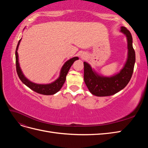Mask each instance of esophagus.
<instances>
[{
    "label": "esophagus",
    "instance_id": "34e87169",
    "mask_svg": "<svg viewBox=\"0 0 148 148\" xmlns=\"http://www.w3.org/2000/svg\"><path fill=\"white\" fill-rule=\"evenodd\" d=\"M86 54H85L84 53H82V54L80 55V57H81V58H83V59H84V58L86 57Z\"/></svg>",
    "mask_w": 148,
    "mask_h": 148
}]
</instances>
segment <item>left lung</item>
I'll use <instances>...</instances> for the list:
<instances>
[{"instance_id": "obj_1", "label": "left lung", "mask_w": 148, "mask_h": 148, "mask_svg": "<svg viewBox=\"0 0 148 148\" xmlns=\"http://www.w3.org/2000/svg\"><path fill=\"white\" fill-rule=\"evenodd\" d=\"M120 29V32L127 37L128 56L123 67L119 73L110 77H104L97 73L90 65L84 62V81L93 95L99 97L114 95L126 86L132 78L135 63L133 39L126 28L122 26Z\"/></svg>"}]
</instances>
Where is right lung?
Returning <instances> with one entry per match:
<instances>
[{
	"label": "right lung",
	"instance_id": "add662e5",
	"mask_svg": "<svg viewBox=\"0 0 148 148\" xmlns=\"http://www.w3.org/2000/svg\"><path fill=\"white\" fill-rule=\"evenodd\" d=\"M21 39L18 41V43L17 44L16 51H15V58H16V72L19 78L20 79L22 83H24L26 86H27L33 91L36 92L39 94H41L44 95H54L56 92L59 91L62 88L63 84H64L66 76L68 73L70 69L71 66L74 63V62L77 60H78L79 58L78 57H75L71 58V59L67 60L65 63L62 66L60 70V75L54 82L49 83V84H37L34 83L32 82H31L28 78L25 77L23 73L22 72V70L20 68L19 61H18V49L20 45V43Z\"/></svg>",
	"mask_w": 148,
	"mask_h": 148
}]
</instances>
